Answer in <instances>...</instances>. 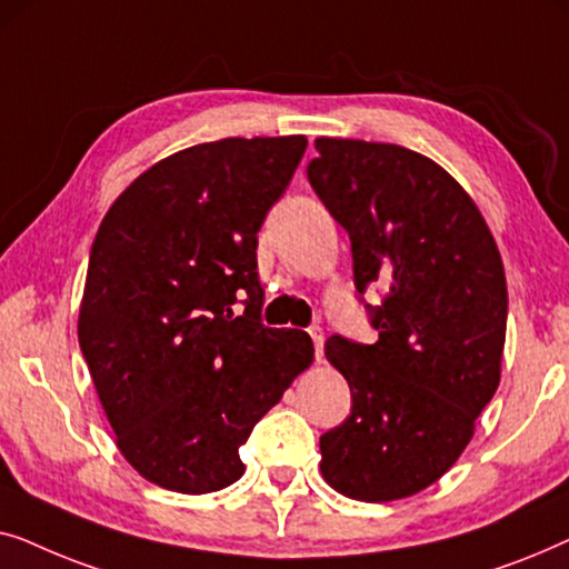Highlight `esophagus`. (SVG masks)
Segmentation results:
<instances>
[{
  "instance_id": "obj_1",
  "label": "esophagus",
  "mask_w": 569,
  "mask_h": 569,
  "mask_svg": "<svg viewBox=\"0 0 569 569\" xmlns=\"http://www.w3.org/2000/svg\"><path fill=\"white\" fill-rule=\"evenodd\" d=\"M310 339H313V347H316V360L321 362L323 360V329L321 326H313V329H308Z\"/></svg>"
}]
</instances>
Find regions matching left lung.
<instances>
[{
    "mask_svg": "<svg viewBox=\"0 0 569 569\" xmlns=\"http://www.w3.org/2000/svg\"><path fill=\"white\" fill-rule=\"evenodd\" d=\"M308 181L349 232L355 287H383L376 345L326 341L352 415L321 435V473L339 495L391 502L458 461L500 386L508 284L473 199L415 150L316 139Z\"/></svg>",
    "mask_w": 569,
    "mask_h": 569,
    "instance_id": "left-lung-1",
    "label": "left lung"
}]
</instances>
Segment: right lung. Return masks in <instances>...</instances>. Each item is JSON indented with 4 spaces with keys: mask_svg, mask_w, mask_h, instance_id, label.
I'll return each mask as SVG.
<instances>
[{
    "mask_svg": "<svg viewBox=\"0 0 569 569\" xmlns=\"http://www.w3.org/2000/svg\"><path fill=\"white\" fill-rule=\"evenodd\" d=\"M306 147L193 144L144 170L98 228L77 337L121 456L170 492L243 477L240 446L313 362L306 331L261 323L256 290V232Z\"/></svg>",
    "mask_w": 569,
    "mask_h": 569,
    "instance_id": "right-lung-1",
    "label": "right lung"
}]
</instances>
